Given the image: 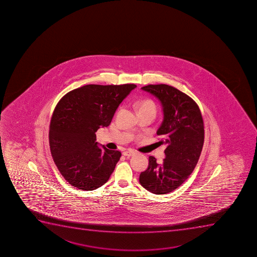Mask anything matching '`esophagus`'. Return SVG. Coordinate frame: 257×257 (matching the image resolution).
<instances>
[{
  "label": "esophagus",
  "instance_id": "obj_1",
  "mask_svg": "<svg viewBox=\"0 0 257 257\" xmlns=\"http://www.w3.org/2000/svg\"><path fill=\"white\" fill-rule=\"evenodd\" d=\"M134 154H135V153L133 151H124V153H123V155L125 156L127 158H130V157L134 155Z\"/></svg>",
  "mask_w": 257,
  "mask_h": 257
}]
</instances>
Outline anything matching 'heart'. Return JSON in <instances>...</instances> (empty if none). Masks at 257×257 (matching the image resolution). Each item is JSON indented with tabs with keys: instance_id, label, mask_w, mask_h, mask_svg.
<instances>
[{
	"instance_id": "heart-1",
	"label": "heart",
	"mask_w": 257,
	"mask_h": 257,
	"mask_svg": "<svg viewBox=\"0 0 257 257\" xmlns=\"http://www.w3.org/2000/svg\"><path fill=\"white\" fill-rule=\"evenodd\" d=\"M137 108L138 112H152L156 114L157 113V106L153 100L151 99H143L137 103Z\"/></svg>"
}]
</instances>
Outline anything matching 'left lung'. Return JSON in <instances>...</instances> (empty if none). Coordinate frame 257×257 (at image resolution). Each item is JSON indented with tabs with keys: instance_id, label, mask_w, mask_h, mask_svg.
Returning a JSON list of instances; mask_svg holds the SVG:
<instances>
[{
	"instance_id": "left-lung-1",
	"label": "left lung",
	"mask_w": 257,
	"mask_h": 257,
	"mask_svg": "<svg viewBox=\"0 0 257 257\" xmlns=\"http://www.w3.org/2000/svg\"><path fill=\"white\" fill-rule=\"evenodd\" d=\"M142 89L161 102L163 120L157 134L167 146L165 158L157 163L149 157L147 170L140 174L143 188L155 194H165L178 188L193 173L200 157L203 141V120L198 105L188 94L168 84H149Z\"/></svg>"
}]
</instances>
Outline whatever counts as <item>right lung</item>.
Returning <instances> with one entry per match:
<instances>
[{
	"instance_id": "add662e5",
	"label": "right lung",
	"mask_w": 257,
	"mask_h": 257,
	"mask_svg": "<svg viewBox=\"0 0 257 257\" xmlns=\"http://www.w3.org/2000/svg\"><path fill=\"white\" fill-rule=\"evenodd\" d=\"M136 87L88 84L67 93L57 104L49 145L57 168L69 184L91 191L109 180L121 153L99 148L95 133L110 124L119 104Z\"/></svg>"
}]
</instances>
